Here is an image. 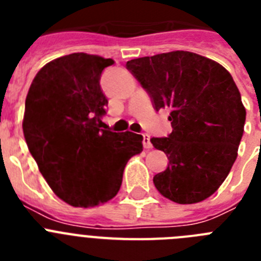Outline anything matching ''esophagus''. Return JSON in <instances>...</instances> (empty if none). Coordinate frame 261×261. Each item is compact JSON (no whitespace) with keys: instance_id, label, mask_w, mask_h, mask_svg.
Wrapping results in <instances>:
<instances>
[{"instance_id":"esophagus-1","label":"esophagus","mask_w":261,"mask_h":261,"mask_svg":"<svg viewBox=\"0 0 261 261\" xmlns=\"http://www.w3.org/2000/svg\"><path fill=\"white\" fill-rule=\"evenodd\" d=\"M142 145H144L145 149H151V147H153V145H151L150 142V136L146 135V133L142 135Z\"/></svg>"}]
</instances>
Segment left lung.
Returning a JSON list of instances; mask_svg holds the SVG:
<instances>
[{"label":"left lung","instance_id":"obj_1","mask_svg":"<svg viewBox=\"0 0 261 261\" xmlns=\"http://www.w3.org/2000/svg\"><path fill=\"white\" fill-rule=\"evenodd\" d=\"M155 111L168 108L172 132L153 137L168 166L153 177L165 197L195 204L213 195L229 175L246 123V110L231 74L222 65L187 50L126 62Z\"/></svg>","mask_w":261,"mask_h":261}]
</instances>
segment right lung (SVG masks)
I'll return each mask as SVG.
<instances>
[{"label": "right lung", "instance_id": "right-lung-1", "mask_svg": "<svg viewBox=\"0 0 261 261\" xmlns=\"http://www.w3.org/2000/svg\"><path fill=\"white\" fill-rule=\"evenodd\" d=\"M111 59L71 53L39 70L26 98L23 133L41 175L60 199L91 208L119 192L142 136L102 129L108 100L100 77Z\"/></svg>", "mask_w": 261, "mask_h": 261}]
</instances>
